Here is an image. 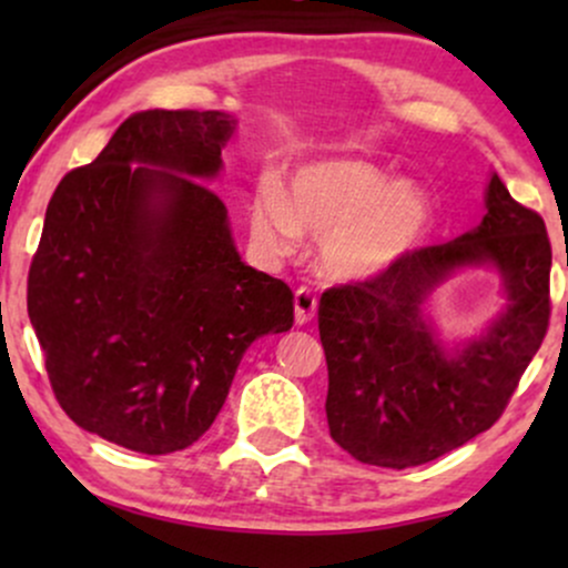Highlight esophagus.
<instances>
[{"label":"esophagus","mask_w":568,"mask_h":568,"mask_svg":"<svg viewBox=\"0 0 568 568\" xmlns=\"http://www.w3.org/2000/svg\"><path fill=\"white\" fill-rule=\"evenodd\" d=\"M293 304H296V323L298 325L310 323L312 317H315L317 298H315V293H312L310 288H298L296 291V298H293Z\"/></svg>","instance_id":"34e87169"}]
</instances>
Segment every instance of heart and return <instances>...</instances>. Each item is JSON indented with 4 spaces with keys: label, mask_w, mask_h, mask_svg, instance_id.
I'll return each instance as SVG.
<instances>
[{
    "label": "heart",
    "mask_w": 568,
    "mask_h": 568,
    "mask_svg": "<svg viewBox=\"0 0 568 568\" xmlns=\"http://www.w3.org/2000/svg\"><path fill=\"white\" fill-rule=\"evenodd\" d=\"M433 207L422 189L357 160L306 165L288 194L264 181L251 200V232L264 251H296L302 232L321 240V270L342 283L379 277L427 237Z\"/></svg>",
    "instance_id": "1"
}]
</instances>
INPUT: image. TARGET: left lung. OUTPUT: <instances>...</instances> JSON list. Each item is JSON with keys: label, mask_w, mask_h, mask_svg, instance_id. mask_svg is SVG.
<instances>
[{"label": "left lung", "mask_w": 568, "mask_h": 568, "mask_svg": "<svg viewBox=\"0 0 568 568\" xmlns=\"http://www.w3.org/2000/svg\"><path fill=\"white\" fill-rule=\"evenodd\" d=\"M484 263L503 275L506 312L448 356L420 306L454 268ZM550 264L542 216L515 202L494 173L473 232L414 247L379 277L325 291L317 328L331 438L363 465L406 470L486 433L547 334Z\"/></svg>", "instance_id": "left-lung-1"}]
</instances>
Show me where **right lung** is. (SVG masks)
<instances>
[{
    "label": "right lung",
    "instance_id": "right-lung-1",
    "mask_svg": "<svg viewBox=\"0 0 568 568\" xmlns=\"http://www.w3.org/2000/svg\"><path fill=\"white\" fill-rule=\"evenodd\" d=\"M224 112L130 114L61 179L29 270V317L69 419L141 454L202 438L258 336L293 325L283 280L240 262L221 171ZM139 164V169H133Z\"/></svg>",
    "mask_w": 568,
    "mask_h": 568
}]
</instances>
